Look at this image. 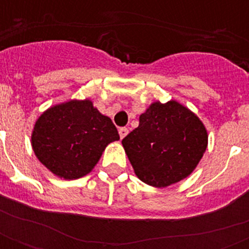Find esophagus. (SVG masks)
Here are the masks:
<instances>
[{
    "label": "esophagus",
    "mask_w": 249,
    "mask_h": 249,
    "mask_svg": "<svg viewBox=\"0 0 249 249\" xmlns=\"http://www.w3.org/2000/svg\"><path fill=\"white\" fill-rule=\"evenodd\" d=\"M129 133V129L128 128H120L119 129V134H120V138L123 140L124 137H126V134Z\"/></svg>",
    "instance_id": "obj_1"
}]
</instances>
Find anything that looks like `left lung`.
Here are the masks:
<instances>
[{
    "label": "left lung",
    "mask_w": 249,
    "mask_h": 249,
    "mask_svg": "<svg viewBox=\"0 0 249 249\" xmlns=\"http://www.w3.org/2000/svg\"><path fill=\"white\" fill-rule=\"evenodd\" d=\"M121 143L137 177L161 189L193 173L207 150L208 133L200 119L183 105L156 101Z\"/></svg>",
    "instance_id": "1"
}]
</instances>
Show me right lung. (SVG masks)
I'll use <instances>...</instances> for the list:
<instances>
[{"instance_id": "1", "label": "right lung", "mask_w": 249, "mask_h": 249, "mask_svg": "<svg viewBox=\"0 0 249 249\" xmlns=\"http://www.w3.org/2000/svg\"><path fill=\"white\" fill-rule=\"evenodd\" d=\"M119 140L116 126L93 102L72 99L41 113L31 143L37 159L56 177L77 179L90 173L105 148Z\"/></svg>"}]
</instances>
